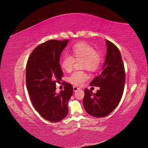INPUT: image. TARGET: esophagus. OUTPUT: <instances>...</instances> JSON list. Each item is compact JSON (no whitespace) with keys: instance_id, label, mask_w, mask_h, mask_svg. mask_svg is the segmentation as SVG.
I'll return each mask as SVG.
<instances>
[{"instance_id":"34e87169","label":"esophagus","mask_w":148,"mask_h":148,"mask_svg":"<svg viewBox=\"0 0 148 148\" xmlns=\"http://www.w3.org/2000/svg\"><path fill=\"white\" fill-rule=\"evenodd\" d=\"M73 91H74V92L77 91L78 90V89H79V88H78V87H77V86H73Z\"/></svg>"}]
</instances>
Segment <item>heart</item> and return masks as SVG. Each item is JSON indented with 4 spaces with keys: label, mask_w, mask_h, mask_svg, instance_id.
Listing matches in <instances>:
<instances>
[{
    "label": "heart",
    "mask_w": 148,
    "mask_h": 148,
    "mask_svg": "<svg viewBox=\"0 0 148 148\" xmlns=\"http://www.w3.org/2000/svg\"><path fill=\"white\" fill-rule=\"evenodd\" d=\"M71 56H65L61 60V66L69 72L73 69L75 60H83V67L89 71H96L99 66L101 57L90 45L85 42H79L72 47ZM88 75L84 71H75L69 78V81L75 86H80L88 79Z\"/></svg>",
    "instance_id": "b5f03b06"
}]
</instances>
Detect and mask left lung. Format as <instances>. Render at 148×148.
Wrapping results in <instances>:
<instances>
[{
  "mask_svg": "<svg viewBox=\"0 0 148 148\" xmlns=\"http://www.w3.org/2000/svg\"><path fill=\"white\" fill-rule=\"evenodd\" d=\"M107 53L102 70L91 82V86L99 87L96 93L84 89L83 104L86 112L95 117L110 114L122 97L125 83V69L119 49L106 40Z\"/></svg>",
  "mask_w": 148,
  "mask_h": 148,
  "instance_id": "1",
  "label": "left lung"
}]
</instances>
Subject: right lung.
<instances>
[{
    "label": "right lung",
    "instance_id": "1",
    "mask_svg": "<svg viewBox=\"0 0 148 148\" xmlns=\"http://www.w3.org/2000/svg\"><path fill=\"white\" fill-rule=\"evenodd\" d=\"M69 40H50L36 47L29 57L26 69V84L31 103L41 117L51 122L66 117L68 102L73 95L71 85L56 92V83L63 76L60 57Z\"/></svg>",
    "mask_w": 148,
    "mask_h": 148
}]
</instances>
